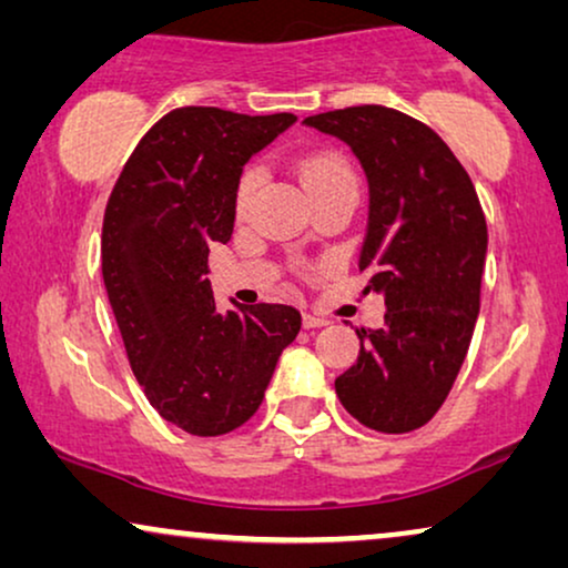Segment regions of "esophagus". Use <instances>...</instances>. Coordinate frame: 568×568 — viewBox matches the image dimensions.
Instances as JSON below:
<instances>
[{"instance_id": "34e87169", "label": "esophagus", "mask_w": 568, "mask_h": 568, "mask_svg": "<svg viewBox=\"0 0 568 568\" xmlns=\"http://www.w3.org/2000/svg\"><path fill=\"white\" fill-rule=\"evenodd\" d=\"M302 323H305V328H321V325H328L323 315H315V313H305L302 315Z\"/></svg>"}]
</instances>
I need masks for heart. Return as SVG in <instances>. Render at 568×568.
<instances>
[{
  "label": "heart",
  "mask_w": 568,
  "mask_h": 568,
  "mask_svg": "<svg viewBox=\"0 0 568 568\" xmlns=\"http://www.w3.org/2000/svg\"><path fill=\"white\" fill-rule=\"evenodd\" d=\"M300 178H302V185H305L307 191H313V189H321V185L354 178V170L344 158H341V154L317 152V154H310V158L302 162ZM258 183H261V168L247 165L243 170V175H240L237 191H235L237 212H245L247 204H251L255 189H258Z\"/></svg>",
  "instance_id": "b5f03b06"
}]
</instances>
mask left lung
<instances>
[{
    "label": "left lung",
    "instance_id": "8db88e82",
    "mask_svg": "<svg viewBox=\"0 0 568 568\" xmlns=\"http://www.w3.org/2000/svg\"><path fill=\"white\" fill-rule=\"evenodd\" d=\"M352 146L369 185L359 271L385 300V325L359 328V359L336 377L356 422L403 434L453 390L480 310L486 216L453 150L410 115L354 105L305 119Z\"/></svg>",
    "mask_w": 568,
    "mask_h": 568
}]
</instances>
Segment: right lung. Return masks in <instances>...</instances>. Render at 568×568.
I'll list each match as a JSON object with an SVG mask.
<instances>
[{"label": "right lung", "instance_id": "obj_1", "mask_svg": "<svg viewBox=\"0 0 568 568\" xmlns=\"http://www.w3.org/2000/svg\"><path fill=\"white\" fill-rule=\"evenodd\" d=\"M294 113L175 108L146 131L113 185L103 220V282L131 369L165 422L220 437L258 410L278 356L297 338L292 305L216 310L209 245L235 227L245 162Z\"/></svg>", "mask_w": 568, "mask_h": 568}]
</instances>
